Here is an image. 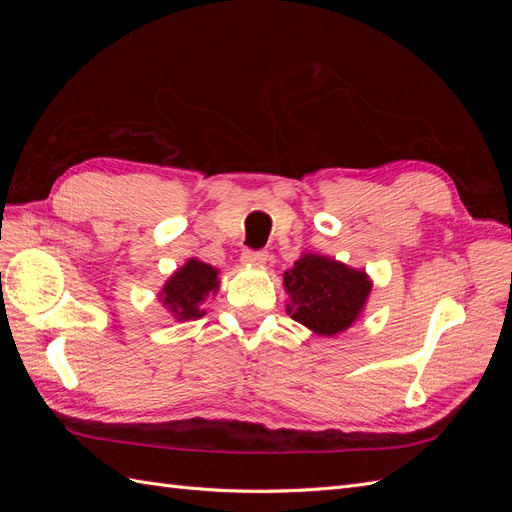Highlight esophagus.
Masks as SVG:
<instances>
[{
    "label": "esophagus",
    "mask_w": 512,
    "mask_h": 512,
    "mask_svg": "<svg viewBox=\"0 0 512 512\" xmlns=\"http://www.w3.org/2000/svg\"><path fill=\"white\" fill-rule=\"evenodd\" d=\"M269 260V254L267 252H252V250H245L241 254V262L243 265H254V267H262L265 262Z\"/></svg>",
    "instance_id": "obj_1"
}]
</instances>
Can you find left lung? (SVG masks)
<instances>
[{"mask_svg":"<svg viewBox=\"0 0 512 512\" xmlns=\"http://www.w3.org/2000/svg\"><path fill=\"white\" fill-rule=\"evenodd\" d=\"M286 312L316 335L333 337L361 318L371 280L365 271L320 254H303L284 271Z\"/></svg>","mask_w":512,"mask_h":512,"instance_id":"left-lung-1","label":"left lung"}]
</instances>
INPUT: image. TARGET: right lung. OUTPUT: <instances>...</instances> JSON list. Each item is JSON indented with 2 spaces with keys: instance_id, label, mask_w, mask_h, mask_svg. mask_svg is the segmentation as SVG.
<instances>
[{
  "instance_id": "add662e5",
  "label": "right lung",
  "mask_w": 512,
  "mask_h": 512,
  "mask_svg": "<svg viewBox=\"0 0 512 512\" xmlns=\"http://www.w3.org/2000/svg\"><path fill=\"white\" fill-rule=\"evenodd\" d=\"M218 275L220 271L207 262L190 258L168 277L158 299L177 320L203 318L207 314L205 301L215 297V292L220 290Z\"/></svg>"
}]
</instances>
